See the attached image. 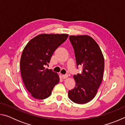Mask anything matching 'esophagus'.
Listing matches in <instances>:
<instances>
[{
  "label": "esophagus",
  "instance_id": "obj_1",
  "mask_svg": "<svg viewBox=\"0 0 125 125\" xmlns=\"http://www.w3.org/2000/svg\"><path fill=\"white\" fill-rule=\"evenodd\" d=\"M62 77L63 79H66L68 77V74H64V75H62Z\"/></svg>",
  "mask_w": 125,
  "mask_h": 125
}]
</instances>
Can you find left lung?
Wrapping results in <instances>:
<instances>
[{"label": "left lung", "mask_w": 125, "mask_h": 125, "mask_svg": "<svg viewBox=\"0 0 125 125\" xmlns=\"http://www.w3.org/2000/svg\"><path fill=\"white\" fill-rule=\"evenodd\" d=\"M69 38L74 51L77 68L82 65L83 71L74 75L75 86L68 91V96L75 103H87L95 96L102 82L104 58L92 37L80 35L70 36Z\"/></svg>", "instance_id": "1"}]
</instances>
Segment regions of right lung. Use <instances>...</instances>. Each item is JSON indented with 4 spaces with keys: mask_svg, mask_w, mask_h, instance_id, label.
<instances>
[{
    "mask_svg": "<svg viewBox=\"0 0 125 125\" xmlns=\"http://www.w3.org/2000/svg\"><path fill=\"white\" fill-rule=\"evenodd\" d=\"M68 36L67 34H41L30 41L23 50L20 70L25 87L32 97L45 99L49 97L60 81L52 69H46L54 51Z\"/></svg>",
    "mask_w": 125,
    "mask_h": 125,
    "instance_id": "obj_1",
    "label": "right lung"
}]
</instances>
